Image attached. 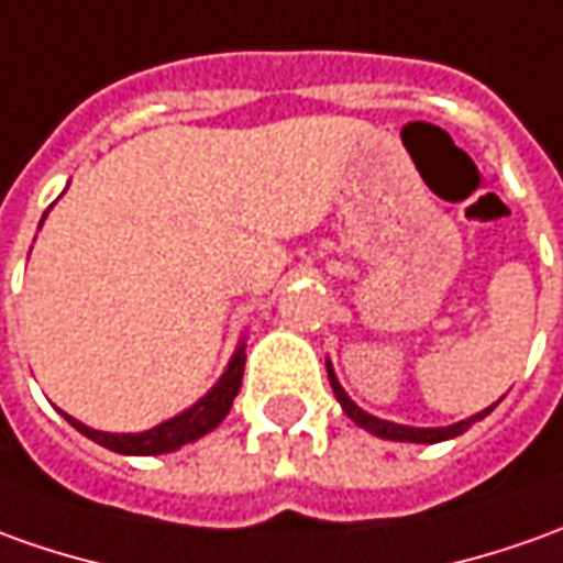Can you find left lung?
<instances>
[{"label":"left lung","instance_id":"left-lung-1","mask_svg":"<svg viewBox=\"0 0 563 563\" xmlns=\"http://www.w3.org/2000/svg\"><path fill=\"white\" fill-rule=\"evenodd\" d=\"M327 376H330L332 394H335V400L342 404V410H345L347 419H354L363 431H369V434H376V438H385V441H400V443H441L450 441V438H459L462 431H468L474 422H481L484 416H490L496 407H499V400L487 407V410L474 412L468 419H462V422H453V426L446 428H412V426H397V422H388V419H378L373 412L361 410L351 397L345 394V388L339 385V378H335V369H332V363L327 361Z\"/></svg>","mask_w":563,"mask_h":563}]
</instances>
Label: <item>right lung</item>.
Segmentation results:
<instances>
[{
	"mask_svg": "<svg viewBox=\"0 0 563 563\" xmlns=\"http://www.w3.org/2000/svg\"><path fill=\"white\" fill-rule=\"evenodd\" d=\"M243 366H246V342L236 345L231 363H228V369L221 373V378H218L209 391L202 394L194 407H187L185 412H178V416H172L166 422L147 428V431H137V434H132V431H129V434L98 431V428L82 426L79 419H73L67 412H60V416H64L79 434H86L89 441L101 443V446L113 450V453H122V456H159V453L181 450L185 443L200 441L202 434H209V431H216V428L221 426V419L231 412L233 397L240 391Z\"/></svg>",
	"mask_w": 563,
	"mask_h": 563,
	"instance_id": "obj_1",
	"label": "right lung"
}]
</instances>
